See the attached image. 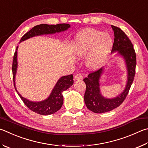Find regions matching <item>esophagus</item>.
I'll list each match as a JSON object with an SVG mask.
<instances>
[{"instance_id":"esophagus-1","label":"esophagus","mask_w":148,"mask_h":148,"mask_svg":"<svg viewBox=\"0 0 148 148\" xmlns=\"http://www.w3.org/2000/svg\"><path fill=\"white\" fill-rule=\"evenodd\" d=\"M83 79V76L82 74L78 73L76 75H75L74 76V79L75 80H80V79Z\"/></svg>"}]
</instances>
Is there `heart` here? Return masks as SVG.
Wrapping results in <instances>:
<instances>
[{
  "label": "heart",
  "mask_w": 148,
  "mask_h": 148,
  "mask_svg": "<svg viewBox=\"0 0 148 148\" xmlns=\"http://www.w3.org/2000/svg\"><path fill=\"white\" fill-rule=\"evenodd\" d=\"M112 45V40L108 34L95 29H87L77 36L74 52L77 56L83 57L92 48L87 64L90 69H97L106 61Z\"/></svg>",
  "instance_id": "heart-1"
}]
</instances>
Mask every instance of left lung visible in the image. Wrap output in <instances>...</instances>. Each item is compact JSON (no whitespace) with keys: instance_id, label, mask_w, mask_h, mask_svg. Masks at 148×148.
<instances>
[{"instance_id":"8db88e82","label":"left lung","mask_w":148,"mask_h":148,"mask_svg":"<svg viewBox=\"0 0 148 148\" xmlns=\"http://www.w3.org/2000/svg\"><path fill=\"white\" fill-rule=\"evenodd\" d=\"M111 27L114 34L111 52H118V54L122 56L125 60L127 71V82L125 89L120 95L113 98H106L101 95L100 88V78L104 71L103 67L90 72L87 77L83 79L86 84L84 95L85 105L88 109L95 113H103L119 107L128 95L135 75L136 59L133 44L120 28L112 25Z\"/></svg>"}]
</instances>
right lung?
I'll use <instances>...</instances> for the list:
<instances>
[{
	"label": "right lung",
	"instance_id": "1",
	"mask_svg": "<svg viewBox=\"0 0 148 148\" xmlns=\"http://www.w3.org/2000/svg\"><path fill=\"white\" fill-rule=\"evenodd\" d=\"M71 27V25L69 24H58V25H47V24H41L40 25H37L32 28L27 33H26L21 38L20 42L28 39L30 37L36 36H40L44 34H52L56 32H61L66 30L67 29ZM17 48L13 56V64H12V72H13V84L16 91H17L18 96H20L21 100H23L27 107L31 111L36 112L37 114L42 115H49L55 113L58 110L61 109L63 103V92L73 85V75H68L61 77L56 83L55 87H53L52 92L49 96V97L46 100L41 101L34 102L31 101L26 98L23 97L18 91L15 87V77L17 72Z\"/></svg>",
	"mask_w": 148,
	"mask_h": 148
}]
</instances>
